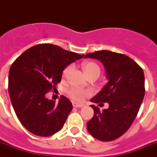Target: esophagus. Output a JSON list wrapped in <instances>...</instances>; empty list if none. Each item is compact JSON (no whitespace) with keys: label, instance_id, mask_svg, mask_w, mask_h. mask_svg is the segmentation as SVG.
I'll list each match as a JSON object with an SVG mask.
<instances>
[{"label":"esophagus","instance_id":"34e87169","mask_svg":"<svg viewBox=\"0 0 157 157\" xmlns=\"http://www.w3.org/2000/svg\"><path fill=\"white\" fill-rule=\"evenodd\" d=\"M72 105H73V107H75V108L83 107V105H79V104H76V103H73V104H72Z\"/></svg>","mask_w":157,"mask_h":157}]
</instances>
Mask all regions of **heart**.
Listing matches in <instances>:
<instances>
[{
	"label": "heart",
	"instance_id": "obj_1",
	"mask_svg": "<svg viewBox=\"0 0 157 157\" xmlns=\"http://www.w3.org/2000/svg\"><path fill=\"white\" fill-rule=\"evenodd\" d=\"M83 69L85 71V73L86 74L88 77L91 76H98L100 73V67L97 63L94 62H86L83 63ZM73 69V66L68 65L63 71V77L67 78ZM91 94V92L89 90H83L76 87H72L70 90H68L67 94L68 96L76 102H81L86 96H88Z\"/></svg>",
	"mask_w": 157,
	"mask_h": 157
}]
</instances>
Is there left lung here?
I'll list each match as a JSON object with an SVG mask.
<instances>
[{"mask_svg": "<svg viewBox=\"0 0 157 157\" xmlns=\"http://www.w3.org/2000/svg\"><path fill=\"white\" fill-rule=\"evenodd\" d=\"M85 57L100 60L109 80L90 100L93 103L107 102L109 108L100 111L97 106L90 105L94 116L87 123V129L94 138L110 142L124 134L134 121L145 94L144 72L134 60L121 53L101 50Z\"/></svg>", "mask_w": 157, "mask_h": 157, "instance_id": "left-lung-1", "label": "left lung"}]
</instances>
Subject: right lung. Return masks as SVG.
Listing matches in <instances>:
<instances>
[{
  "mask_svg": "<svg viewBox=\"0 0 157 157\" xmlns=\"http://www.w3.org/2000/svg\"><path fill=\"white\" fill-rule=\"evenodd\" d=\"M83 57L57 45L43 44L27 49L12 63L9 95L15 114L28 131L49 137L62 129L72 104L63 95L55 103L45 94L56 88L67 66Z\"/></svg>",
  "mask_w": 157,
  "mask_h": 157,
  "instance_id": "1",
  "label": "right lung"
}]
</instances>
